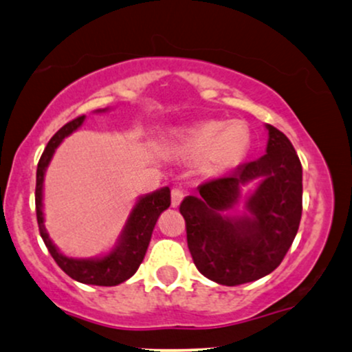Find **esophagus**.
<instances>
[{
  "label": "esophagus",
  "mask_w": 352,
  "mask_h": 352,
  "mask_svg": "<svg viewBox=\"0 0 352 352\" xmlns=\"http://www.w3.org/2000/svg\"><path fill=\"white\" fill-rule=\"evenodd\" d=\"M184 197H185L184 191H182L180 188H173L172 190V206L173 208L179 206V204L182 203V199H184Z\"/></svg>",
  "instance_id": "34e87169"
}]
</instances>
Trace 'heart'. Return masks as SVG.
<instances>
[{"mask_svg":"<svg viewBox=\"0 0 352 352\" xmlns=\"http://www.w3.org/2000/svg\"><path fill=\"white\" fill-rule=\"evenodd\" d=\"M252 148L250 128L242 120H206L177 138V151L190 161H199L204 172L221 173L245 161Z\"/></svg>","mask_w":352,"mask_h":352,"instance_id":"heart-1","label":"heart"}]
</instances>
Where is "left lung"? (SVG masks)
I'll return each instance as SVG.
<instances>
[{
  "mask_svg": "<svg viewBox=\"0 0 352 352\" xmlns=\"http://www.w3.org/2000/svg\"><path fill=\"white\" fill-rule=\"evenodd\" d=\"M268 128L263 157L239 166L228 177L198 186V197L180 204L186 242L203 276L224 286L256 281L281 265L302 216V166L294 146L278 128ZM261 185L249 199L251 217L228 218L220 211L239 197V186Z\"/></svg>",
  "mask_w": 352,
  "mask_h": 352,
  "instance_id": "8db88e82",
  "label": "left lung"
}]
</instances>
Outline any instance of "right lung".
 Masks as SVG:
<instances>
[{"instance_id": "right-lung-1", "label": "right lung", "mask_w": 352, "mask_h": 352, "mask_svg": "<svg viewBox=\"0 0 352 352\" xmlns=\"http://www.w3.org/2000/svg\"><path fill=\"white\" fill-rule=\"evenodd\" d=\"M84 122V115L71 120L58 130L50 141H48L45 151L42 153V157L37 164V180H35V212H37L38 230L42 235L43 242L56 261V265L65 271L69 278L76 279L84 284H94V286H117V284L126 281L136 273L140 268L141 261L148 250L151 235H153L154 226L157 222L162 211L170 206V190L168 186L154 191L148 197L141 198L133 209L130 219L126 222L122 237H120L118 247L112 253L99 260H74V258L65 256L63 253L58 252V248L53 245L52 240L48 239V234L43 226L42 214V185L45 168L50 162L53 153L58 148V144L71 135L74 130H78Z\"/></svg>"}]
</instances>
